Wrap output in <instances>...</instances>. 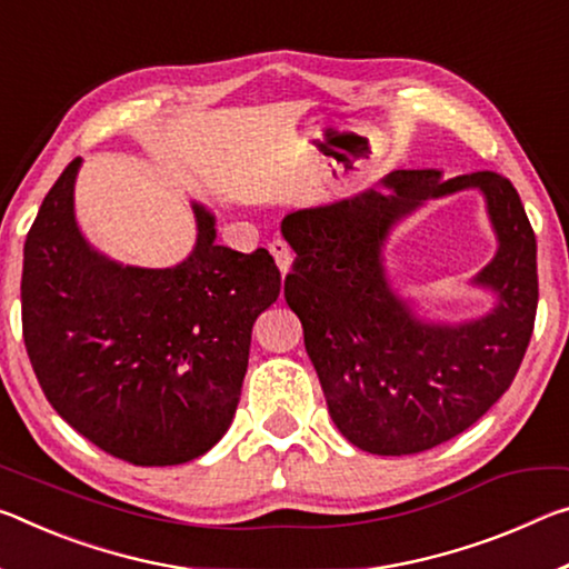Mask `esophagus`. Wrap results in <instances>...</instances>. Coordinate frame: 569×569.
I'll return each mask as SVG.
<instances>
[{"instance_id":"esophagus-1","label":"esophagus","mask_w":569,"mask_h":569,"mask_svg":"<svg viewBox=\"0 0 569 569\" xmlns=\"http://www.w3.org/2000/svg\"><path fill=\"white\" fill-rule=\"evenodd\" d=\"M268 250H270V256L276 258V266H278V270H281V276H286L288 273V268H291V248L286 246L283 240H273L268 246Z\"/></svg>"}]
</instances>
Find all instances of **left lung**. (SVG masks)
<instances>
[{"mask_svg":"<svg viewBox=\"0 0 569 569\" xmlns=\"http://www.w3.org/2000/svg\"><path fill=\"white\" fill-rule=\"evenodd\" d=\"M482 189L500 248L475 279L497 306L463 325L413 317L383 273L395 223L432 196ZM296 260L286 301L301 319L333 426L377 456H410L471 428L509 390L537 317V238L517 189L493 171L440 179L395 169L367 192L286 214Z\"/></svg>","mask_w":569,"mask_h":569,"instance_id":"obj_1","label":"left lung"}]
</instances>
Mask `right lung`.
<instances>
[{"instance_id":"1","label":"right lung","mask_w":569,"mask_h":569,"mask_svg":"<svg viewBox=\"0 0 569 569\" xmlns=\"http://www.w3.org/2000/svg\"><path fill=\"white\" fill-rule=\"evenodd\" d=\"M73 159L24 240L22 333L44 398L68 426L133 466H177L228 432L252 323L281 293L266 248L218 246L192 204L197 242L174 268L121 266L76 222Z\"/></svg>"}]
</instances>
